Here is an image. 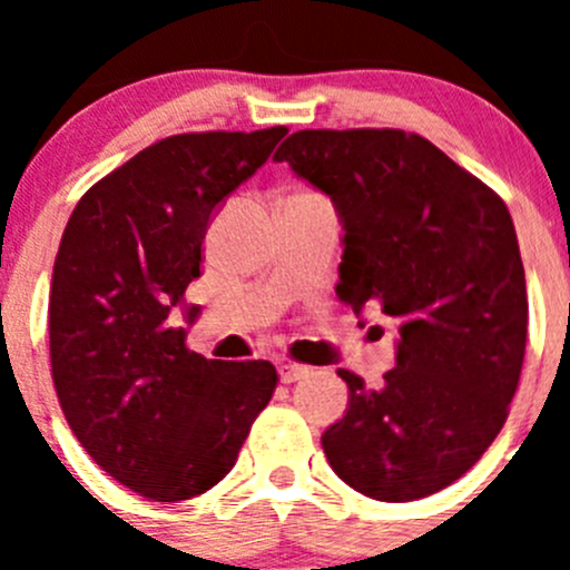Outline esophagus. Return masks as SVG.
I'll return each mask as SVG.
<instances>
[{"instance_id":"esophagus-1","label":"esophagus","mask_w":570,"mask_h":570,"mask_svg":"<svg viewBox=\"0 0 570 570\" xmlns=\"http://www.w3.org/2000/svg\"><path fill=\"white\" fill-rule=\"evenodd\" d=\"M308 366H301V364H289V361H284V364H278V377L281 383H295V381H303V377H308Z\"/></svg>"}]
</instances>
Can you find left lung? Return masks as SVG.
<instances>
[{"label": "left lung", "mask_w": 570, "mask_h": 570, "mask_svg": "<svg viewBox=\"0 0 570 570\" xmlns=\"http://www.w3.org/2000/svg\"><path fill=\"white\" fill-rule=\"evenodd\" d=\"M273 159L336 209L338 301L400 322L377 392L338 370L350 402L322 433L327 463L381 502L452 485L502 430L524 364L527 281L508 206L400 129L295 131Z\"/></svg>", "instance_id": "left-lung-1"}]
</instances>
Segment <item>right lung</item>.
<instances>
[{"label": "right lung", "instance_id": "add662e5", "mask_svg": "<svg viewBox=\"0 0 570 570\" xmlns=\"http://www.w3.org/2000/svg\"><path fill=\"white\" fill-rule=\"evenodd\" d=\"M286 131L165 137L94 184L62 232L49 292L57 400L85 452L154 502L217 485L275 392L269 361L189 353L170 314L198 317L184 289L206 228Z\"/></svg>", "mask_w": 570, "mask_h": 570}]
</instances>
